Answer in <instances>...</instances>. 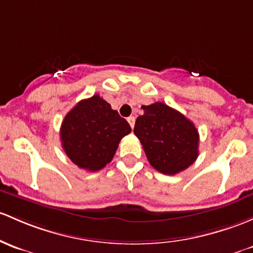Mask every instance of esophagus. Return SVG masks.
Instances as JSON below:
<instances>
[{
  "label": "esophagus",
  "mask_w": 253,
  "mask_h": 253,
  "mask_svg": "<svg viewBox=\"0 0 253 253\" xmlns=\"http://www.w3.org/2000/svg\"><path fill=\"white\" fill-rule=\"evenodd\" d=\"M127 121H128L129 126H131L132 128H133V127H134V121H135L134 116H129V118H127Z\"/></svg>",
  "instance_id": "esophagus-1"
}]
</instances>
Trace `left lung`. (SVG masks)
I'll return each mask as SVG.
<instances>
[{"label":"left lung","instance_id":"1","mask_svg":"<svg viewBox=\"0 0 253 253\" xmlns=\"http://www.w3.org/2000/svg\"><path fill=\"white\" fill-rule=\"evenodd\" d=\"M134 134L148 161L164 174H175L193 165L199 155V132L190 120L175 109L158 102L143 105Z\"/></svg>","mask_w":253,"mask_h":253}]
</instances>
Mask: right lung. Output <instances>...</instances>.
<instances>
[{"mask_svg":"<svg viewBox=\"0 0 253 253\" xmlns=\"http://www.w3.org/2000/svg\"><path fill=\"white\" fill-rule=\"evenodd\" d=\"M131 126L103 98L95 94L74 106L60 127L62 147L76 166L102 169L113 160L119 143Z\"/></svg>","mask_w":253,"mask_h":253,"instance_id":"obj_1","label":"right lung"}]
</instances>
